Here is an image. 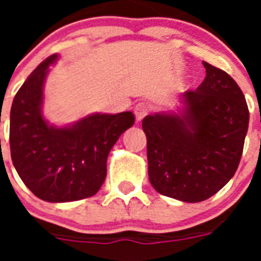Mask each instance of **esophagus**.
<instances>
[{
	"instance_id": "obj_1",
	"label": "esophagus",
	"mask_w": 261,
	"mask_h": 261,
	"mask_svg": "<svg viewBox=\"0 0 261 261\" xmlns=\"http://www.w3.org/2000/svg\"><path fill=\"white\" fill-rule=\"evenodd\" d=\"M147 112H149V107H147L146 103L141 102V103H138V105H136V107H135L136 121H137V123H140V121H141V120L146 116Z\"/></svg>"
}]
</instances>
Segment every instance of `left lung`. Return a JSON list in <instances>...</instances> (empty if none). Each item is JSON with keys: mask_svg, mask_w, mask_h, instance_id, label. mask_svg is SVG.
Instances as JSON below:
<instances>
[{"mask_svg": "<svg viewBox=\"0 0 261 261\" xmlns=\"http://www.w3.org/2000/svg\"><path fill=\"white\" fill-rule=\"evenodd\" d=\"M202 65L206 77L195 91L181 94L177 111L142 120L151 186L184 202L204 201L229 183L250 121L237 82L208 62Z\"/></svg>", "mask_w": 261, "mask_h": 261, "instance_id": "1", "label": "left lung"}]
</instances>
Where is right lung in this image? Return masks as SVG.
Returning <instances> with one entry per match:
<instances>
[{
	"instance_id": "obj_1",
	"label": "right lung",
	"mask_w": 261,
	"mask_h": 261,
	"mask_svg": "<svg viewBox=\"0 0 261 261\" xmlns=\"http://www.w3.org/2000/svg\"><path fill=\"white\" fill-rule=\"evenodd\" d=\"M57 59L44 60L18 90L10 111V151L18 175L34 195L68 202L100 190L108 154L135 124V115L96 112L68 125L50 124L43 115L44 84Z\"/></svg>"
}]
</instances>
